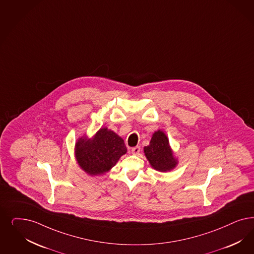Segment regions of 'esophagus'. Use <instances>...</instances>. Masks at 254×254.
<instances>
[{"mask_svg": "<svg viewBox=\"0 0 254 254\" xmlns=\"http://www.w3.org/2000/svg\"><path fill=\"white\" fill-rule=\"evenodd\" d=\"M140 152V146H135V147H133V148H131V153L132 154H133V155H138V154H139Z\"/></svg>", "mask_w": 254, "mask_h": 254, "instance_id": "obj_1", "label": "esophagus"}]
</instances>
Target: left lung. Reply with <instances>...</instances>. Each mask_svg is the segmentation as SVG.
Returning a JSON list of instances; mask_svg holds the SVG:
<instances>
[{
  "label": "left lung",
  "mask_w": 254,
  "mask_h": 254,
  "mask_svg": "<svg viewBox=\"0 0 254 254\" xmlns=\"http://www.w3.org/2000/svg\"><path fill=\"white\" fill-rule=\"evenodd\" d=\"M144 154L151 166L159 172L173 170L177 164L166 135L160 130L153 134L148 146L144 147Z\"/></svg>",
  "instance_id": "1"
}]
</instances>
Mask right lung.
Wrapping results in <instances>:
<instances>
[{
	"label": "right lung",
	"instance_id": "obj_1",
	"mask_svg": "<svg viewBox=\"0 0 254 254\" xmlns=\"http://www.w3.org/2000/svg\"><path fill=\"white\" fill-rule=\"evenodd\" d=\"M75 153L81 169L89 175H97L114 167L127 153V147L121 137L105 127L99 129L93 139H79Z\"/></svg>",
	"mask_w": 254,
	"mask_h": 254
}]
</instances>
